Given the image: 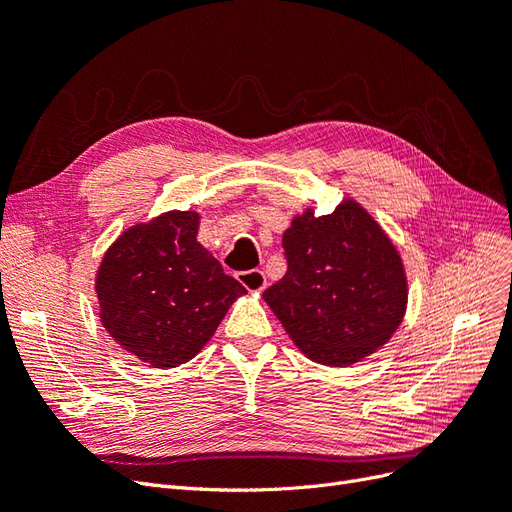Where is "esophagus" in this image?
<instances>
[{
  "instance_id": "1",
  "label": "esophagus",
  "mask_w": 512,
  "mask_h": 512,
  "mask_svg": "<svg viewBox=\"0 0 512 512\" xmlns=\"http://www.w3.org/2000/svg\"><path fill=\"white\" fill-rule=\"evenodd\" d=\"M237 280H239L241 286H245L250 292H262L267 288V275H265V271H260V269L237 273Z\"/></svg>"
}]
</instances>
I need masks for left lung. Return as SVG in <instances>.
Wrapping results in <instances>:
<instances>
[{
  "instance_id": "left-lung-1",
  "label": "left lung",
  "mask_w": 512,
  "mask_h": 512,
  "mask_svg": "<svg viewBox=\"0 0 512 512\" xmlns=\"http://www.w3.org/2000/svg\"><path fill=\"white\" fill-rule=\"evenodd\" d=\"M282 245L288 271L262 299L309 361L350 367L389 344L408 309V275L374 215L350 196L329 215L307 207Z\"/></svg>"
}]
</instances>
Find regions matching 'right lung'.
Returning <instances> with one entry per match:
<instances>
[{
	"instance_id": "add662e5",
	"label": "right lung",
	"mask_w": 512,
	"mask_h": 512,
	"mask_svg": "<svg viewBox=\"0 0 512 512\" xmlns=\"http://www.w3.org/2000/svg\"><path fill=\"white\" fill-rule=\"evenodd\" d=\"M198 211H166L123 230L96 273L100 322L138 361L173 369L207 346L245 288L198 243Z\"/></svg>"
}]
</instances>
